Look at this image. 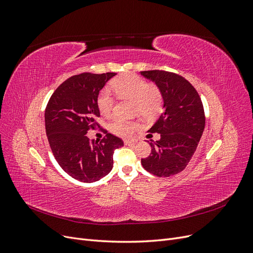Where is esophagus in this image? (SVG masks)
Returning a JSON list of instances; mask_svg holds the SVG:
<instances>
[{
  "label": "esophagus",
  "instance_id": "obj_1",
  "mask_svg": "<svg viewBox=\"0 0 253 253\" xmlns=\"http://www.w3.org/2000/svg\"><path fill=\"white\" fill-rule=\"evenodd\" d=\"M136 143V141L134 140H125V144L126 145H134Z\"/></svg>",
  "mask_w": 253,
  "mask_h": 253
}]
</instances>
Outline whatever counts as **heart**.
Masks as SVG:
<instances>
[{
    "instance_id": "1",
    "label": "heart",
    "mask_w": 253,
    "mask_h": 253,
    "mask_svg": "<svg viewBox=\"0 0 253 253\" xmlns=\"http://www.w3.org/2000/svg\"><path fill=\"white\" fill-rule=\"evenodd\" d=\"M111 90L120 99H133V111L150 119L157 115L164 102L163 91L156 84L135 74H126L111 82ZM98 109L104 117H111L115 105V97L109 89L102 90L97 99ZM139 126L135 120L116 119L112 122L111 129L114 134L128 138Z\"/></svg>"
}]
</instances>
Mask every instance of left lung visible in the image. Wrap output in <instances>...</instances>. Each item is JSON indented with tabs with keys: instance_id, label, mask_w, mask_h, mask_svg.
Instances as JSON below:
<instances>
[{
	"instance_id": "left-lung-1",
	"label": "left lung",
	"mask_w": 253,
	"mask_h": 253,
	"mask_svg": "<svg viewBox=\"0 0 253 253\" xmlns=\"http://www.w3.org/2000/svg\"><path fill=\"white\" fill-rule=\"evenodd\" d=\"M163 91L164 112L149 132L160 134L152 141L151 154L141 159L148 172L168 177L181 172L192 158L205 128V112L194 86L180 75L166 71H144Z\"/></svg>"
}]
</instances>
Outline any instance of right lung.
<instances>
[{
	"label": "right lung",
	"instance_id": "add662e5",
	"mask_svg": "<svg viewBox=\"0 0 253 253\" xmlns=\"http://www.w3.org/2000/svg\"><path fill=\"white\" fill-rule=\"evenodd\" d=\"M116 73H82L60 84L45 109V128L53 156L73 178L97 181L113 168L114 151L124 141L104 128L99 141L88 139V129L100 127L97 105L99 91Z\"/></svg>",
	"mask_w": 253,
	"mask_h": 253
}]
</instances>
